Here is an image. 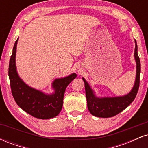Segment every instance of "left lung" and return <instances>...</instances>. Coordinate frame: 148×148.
Segmentation results:
<instances>
[{"instance_id": "1", "label": "left lung", "mask_w": 148, "mask_h": 148, "mask_svg": "<svg viewBox=\"0 0 148 148\" xmlns=\"http://www.w3.org/2000/svg\"><path fill=\"white\" fill-rule=\"evenodd\" d=\"M138 47L135 40L134 59L136 62V78L133 88L130 92L122 96L99 97L92 88L85 78L82 77L85 84L87 106L90 113L98 118H110L116 115L130 104L136 96L140 83V62L138 56Z\"/></svg>"}]
</instances>
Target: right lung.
I'll return each mask as SVG.
<instances>
[{"label": "right lung", "mask_w": 148, "mask_h": 148, "mask_svg": "<svg viewBox=\"0 0 148 148\" xmlns=\"http://www.w3.org/2000/svg\"><path fill=\"white\" fill-rule=\"evenodd\" d=\"M15 42L10 60L9 78L12 93L20 108L32 116L39 119L53 118L60 113L63 104L64 91L76 77V73L63 78H57L51 83V93H46L30 87L20 78L16 66V46Z\"/></svg>", "instance_id": "obj_1"}]
</instances>
